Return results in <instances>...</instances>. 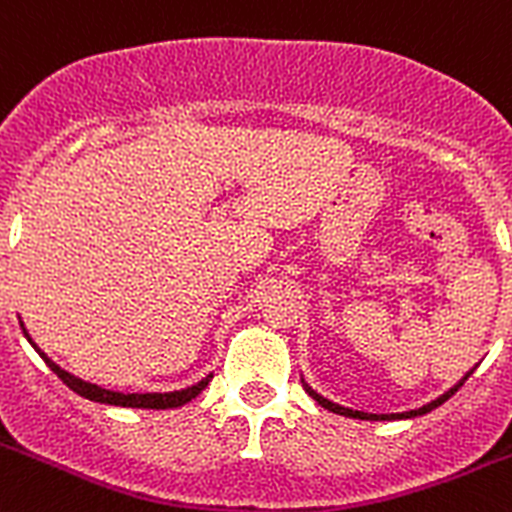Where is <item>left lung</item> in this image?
Returning <instances> with one entry per match:
<instances>
[{
  "label": "left lung",
  "instance_id": "obj_1",
  "mask_svg": "<svg viewBox=\"0 0 512 512\" xmlns=\"http://www.w3.org/2000/svg\"><path fill=\"white\" fill-rule=\"evenodd\" d=\"M472 371H475V369L467 371V374L462 376V379L457 381V384L452 386V389H447L442 396H437V399H434V401H429V404H424V407H419V409H412V412H401V414H369V412H356V409L341 407V404H336V401H331V399H326V396L318 394V391H315L313 386H310L308 381L303 379V374H300V384H303L305 394L313 396V399L318 401V404H321L323 409H328V412L341 414V417H351V419H369V422H384V419H414V417H422V414H429V412H432V409H437L439 404H444V401L450 399V396H455V391L460 389V386L465 384L467 379H470Z\"/></svg>",
  "mask_w": 512,
  "mask_h": 512
}]
</instances>
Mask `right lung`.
<instances>
[{
	"label": "right lung",
	"mask_w": 512,
	"mask_h": 512,
	"mask_svg": "<svg viewBox=\"0 0 512 512\" xmlns=\"http://www.w3.org/2000/svg\"><path fill=\"white\" fill-rule=\"evenodd\" d=\"M19 326H22V333H25V338L30 341V346L35 348V351L42 356V361L50 366L52 374L60 376L62 384H68L75 394L85 396V399H90V401H98V404H111V407H131V409H176V407H184L186 401H191L194 396L202 394L214 376V374H207L202 381H197V384L184 386V389H176V391H164V394H161V391H146V394H123V391L103 389V386L90 384V381L80 379V376L70 374V371H65L62 366H57L55 361H52V358L47 356V353L42 351L35 341H32V336L27 333V328H25V323L19 321Z\"/></svg>",
	"instance_id": "obj_1"
}]
</instances>
